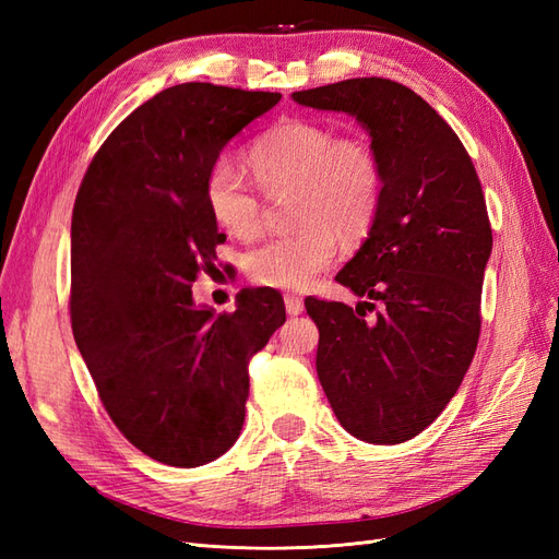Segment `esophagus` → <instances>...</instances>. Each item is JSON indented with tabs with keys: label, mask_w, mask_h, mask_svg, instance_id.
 I'll list each match as a JSON object with an SVG mask.
<instances>
[{
	"label": "esophagus",
	"mask_w": 559,
	"mask_h": 559,
	"mask_svg": "<svg viewBox=\"0 0 559 559\" xmlns=\"http://www.w3.org/2000/svg\"><path fill=\"white\" fill-rule=\"evenodd\" d=\"M284 308L292 317H298V314H302V310H306V302H302V298L296 296V294H286L284 296Z\"/></svg>",
	"instance_id": "34e87169"
}]
</instances>
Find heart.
I'll return each instance as SVG.
<instances>
[{
    "label": "heart",
    "instance_id": "b5f03b06",
    "mask_svg": "<svg viewBox=\"0 0 559 559\" xmlns=\"http://www.w3.org/2000/svg\"><path fill=\"white\" fill-rule=\"evenodd\" d=\"M249 167L259 186L275 193L298 186L292 233L273 235L247 251L249 277L275 289H306L326 270L345 238H359L373 224L382 170L361 138H335L314 121H286L251 146ZM205 202L214 222L235 238L259 233L263 202L238 167L216 160L205 177Z\"/></svg>",
    "mask_w": 559,
    "mask_h": 559
}]
</instances>
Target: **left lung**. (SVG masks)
Wrapping results in <instances>:
<instances>
[{"mask_svg": "<svg viewBox=\"0 0 559 559\" xmlns=\"http://www.w3.org/2000/svg\"><path fill=\"white\" fill-rule=\"evenodd\" d=\"M292 97L357 118L382 170L373 226L335 275L364 300L349 308L306 298L319 329V382L359 441H411L443 413L478 347L492 251L480 179L454 130L392 79H347Z\"/></svg>", "mask_w": 559, "mask_h": 559, "instance_id": "8db88e82", "label": "left lung"}]
</instances>
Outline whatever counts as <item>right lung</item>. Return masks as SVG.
<instances>
[{
  "label": "right lung",
  "mask_w": 559,
  "mask_h": 559,
  "mask_svg": "<svg viewBox=\"0 0 559 559\" xmlns=\"http://www.w3.org/2000/svg\"><path fill=\"white\" fill-rule=\"evenodd\" d=\"M280 97L165 88L109 134L76 193L74 341L118 431L167 466H202L238 441L249 359L286 319L270 289L242 292L230 314L191 294L226 242L205 202L210 167Z\"/></svg>",
  "instance_id": "obj_1"
}]
</instances>
